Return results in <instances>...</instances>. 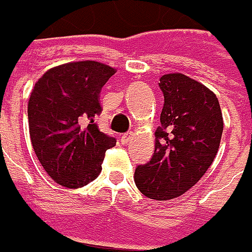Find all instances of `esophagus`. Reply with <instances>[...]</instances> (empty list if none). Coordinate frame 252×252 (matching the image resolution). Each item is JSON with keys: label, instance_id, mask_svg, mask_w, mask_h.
Listing matches in <instances>:
<instances>
[{"label": "esophagus", "instance_id": "esophagus-1", "mask_svg": "<svg viewBox=\"0 0 252 252\" xmlns=\"http://www.w3.org/2000/svg\"><path fill=\"white\" fill-rule=\"evenodd\" d=\"M131 139H133V133H126V134H123V136H122L121 140L123 144H127L129 141H131Z\"/></svg>", "mask_w": 252, "mask_h": 252}]
</instances>
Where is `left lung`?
I'll use <instances>...</instances> for the list:
<instances>
[{
	"label": "left lung",
	"instance_id": "1",
	"mask_svg": "<svg viewBox=\"0 0 252 252\" xmlns=\"http://www.w3.org/2000/svg\"><path fill=\"white\" fill-rule=\"evenodd\" d=\"M158 85L164 106L154 154L137 165L134 182L144 196L169 200L192 188L212 165L221 140L223 116L216 95L184 74H165Z\"/></svg>",
	"mask_w": 252,
	"mask_h": 252
}]
</instances>
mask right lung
Returning <instances> with one entry per match:
<instances>
[{"label":"right lung","mask_w":252,"mask_h":252,"mask_svg":"<svg viewBox=\"0 0 252 252\" xmlns=\"http://www.w3.org/2000/svg\"><path fill=\"white\" fill-rule=\"evenodd\" d=\"M115 73L98 62H73L50 68L34 84L28 103L31 140L44 171L62 187L94 181L105 151L116 144L95 123L102 87Z\"/></svg>","instance_id":"add662e5"}]
</instances>
